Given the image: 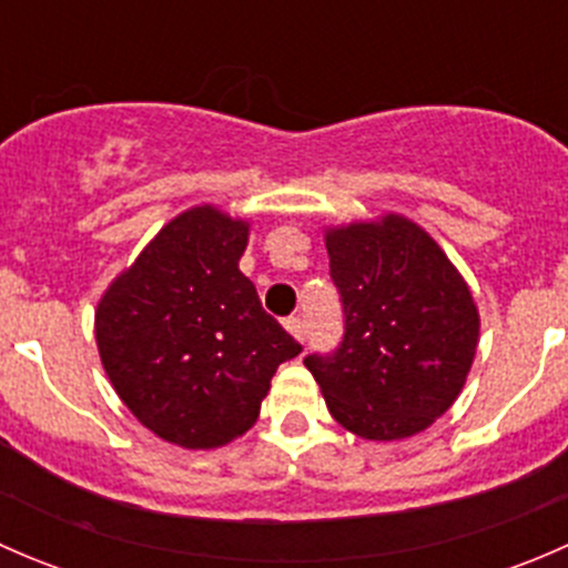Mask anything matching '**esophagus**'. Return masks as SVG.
<instances>
[{
    "label": "esophagus",
    "mask_w": 568,
    "mask_h": 568,
    "mask_svg": "<svg viewBox=\"0 0 568 568\" xmlns=\"http://www.w3.org/2000/svg\"><path fill=\"white\" fill-rule=\"evenodd\" d=\"M285 329H288L294 337H300V341H305L307 337V324H305V318H300V316L285 318Z\"/></svg>",
    "instance_id": "1"
}]
</instances>
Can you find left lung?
I'll use <instances>...</instances> for the list:
<instances>
[{
	"mask_svg": "<svg viewBox=\"0 0 568 568\" xmlns=\"http://www.w3.org/2000/svg\"><path fill=\"white\" fill-rule=\"evenodd\" d=\"M343 337L305 357L332 417L365 439L432 426L459 395L478 346L467 285L428 233L404 216L326 233Z\"/></svg>",
	"mask_w": 568,
	"mask_h": 568,
	"instance_id": "obj_1",
	"label": "left lung"
}]
</instances>
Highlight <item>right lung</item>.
I'll return each instance as SVG.
<instances>
[{
    "instance_id": "add662e5",
    "label": "right lung",
    "mask_w": 568,
    "mask_h": 568,
    "mask_svg": "<svg viewBox=\"0 0 568 568\" xmlns=\"http://www.w3.org/2000/svg\"><path fill=\"white\" fill-rule=\"evenodd\" d=\"M247 225L211 205L170 222L95 313L101 363L123 404L168 443L216 448L257 420L302 343L239 272Z\"/></svg>"
}]
</instances>
